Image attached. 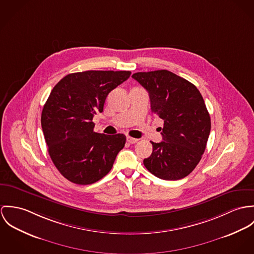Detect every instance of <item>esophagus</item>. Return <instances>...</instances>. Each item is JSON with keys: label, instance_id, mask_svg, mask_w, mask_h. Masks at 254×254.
<instances>
[{"label": "esophagus", "instance_id": "34e87169", "mask_svg": "<svg viewBox=\"0 0 254 254\" xmlns=\"http://www.w3.org/2000/svg\"><path fill=\"white\" fill-rule=\"evenodd\" d=\"M138 140H139V139L133 138V137H130V136H127V141L128 143H130V144H134V143H136Z\"/></svg>", "mask_w": 254, "mask_h": 254}]
</instances>
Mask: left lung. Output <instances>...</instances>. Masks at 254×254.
Returning a JSON list of instances; mask_svg holds the SVG:
<instances>
[{
	"mask_svg": "<svg viewBox=\"0 0 254 254\" xmlns=\"http://www.w3.org/2000/svg\"><path fill=\"white\" fill-rule=\"evenodd\" d=\"M132 78L148 91L152 112L164 120V141L151 142L153 152L144 159L145 168L164 180L186 177L200 161L210 132V117L200 92L168 70L138 72Z\"/></svg>",
	"mask_w": 254,
	"mask_h": 254,
	"instance_id": "8db88e82",
	"label": "left lung"
}]
</instances>
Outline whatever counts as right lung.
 <instances>
[{
    "label": "right lung",
    "instance_id": "obj_1",
    "mask_svg": "<svg viewBox=\"0 0 254 254\" xmlns=\"http://www.w3.org/2000/svg\"><path fill=\"white\" fill-rule=\"evenodd\" d=\"M130 74L93 70L72 73L53 88L43 108L42 128L53 163L69 181L92 184L112 169L126 135L95 132L92 119L103 111L109 92Z\"/></svg>",
    "mask_w": 254,
    "mask_h": 254
}]
</instances>
